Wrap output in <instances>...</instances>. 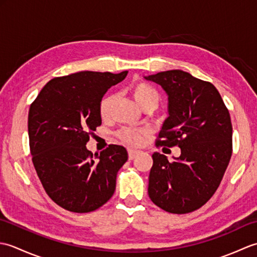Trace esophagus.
Wrapping results in <instances>:
<instances>
[{
    "instance_id": "1",
    "label": "esophagus",
    "mask_w": 257,
    "mask_h": 257,
    "mask_svg": "<svg viewBox=\"0 0 257 257\" xmlns=\"http://www.w3.org/2000/svg\"><path fill=\"white\" fill-rule=\"evenodd\" d=\"M140 154V151H138V150H133V149H130V150H128V156H129V160H134L136 157H137L138 155Z\"/></svg>"
}]
</instances>
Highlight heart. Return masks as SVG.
<instances>
[{"instance_id": "b5f03b06", "label": "heart", "mask_w": 257, "mask_h": 257, "mask_svg": "<svg viewBox=\"0 0 257 257\" xmlns=\"http://www.w3.org/2000/svg\"><path fill=\"white\" fill-rule=\"evenodd\" d=\"M129 94L133 96L136 102L141 108L152 105L157 107L160 100V96L158 91L145 83L143 80H135L128 87ZM114 102V96L112 94H107L103 96L99 101V114L102 119H108L111 113V108ZM145 132L134 128H122L118 133L119 139L129 146H138L144 139Z\"/></svg>"}]
</instances>
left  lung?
<instances>
[{
    "mask_svg": "<svg viewBox=\"0 0 257 257\" xmlns=\"http://www.w3.org/2000/svg\"><path fill=\"white\" fill-rule=\"evenodd\" d=\"M168 95L169 117L156 146L179 147L181 156L170 162L155 152L148 194L169 213L200 209L215 193L232 156V122L220 92L209 81L180 69L145 77Z\"/></svg>",
    "mask_w": 257,
    "mask_h": 257,
    "instance_id": "left-lung-1",
    "label": "left lung"
}]
</instances>
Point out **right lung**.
Returning <instances> with one entry per match:
<instances>
[{"instance_id": "right-lung-1", "label": "right lung", "mask_w": 257, "mask_h": 257, "mask_svg": "<svg viewBox=\"0 0 257 257\" xmlns=\"http://www.w3.org/2000/svg\"><path fill=\"white\" fill-rule=\"evenodd\" d=\"M127 74L79 72L55 77L32 102L27 127L33 165L48 196L65 210L95 211L116 190L127 150L109 145L98 156L86 144L101 124L100 99Z\"/></svg>"}]
</instances>
